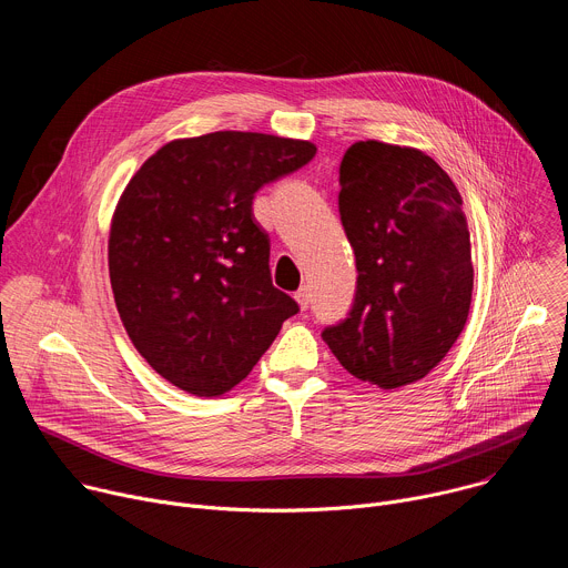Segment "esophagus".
I'll return each instance as SVG.
<instances>
[{
	"instance_id": "esophagus-1",
	"label": "esophagus",
	"mask_w": 568,
	"mask_h": 568,
	"mask_svg": "<svg viewBox=\"0 0 568 568\" xmlns=\"http://www.w3.org/2000/svg\"><path fill=\"white\" fill-rule=\"evenodd\" d=\"M294 298H296V303L301 305V310H307L310 307V287H301L296 294H294Z\"/></svg>"
}]
</instances>
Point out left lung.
Wrapping results in <instances>:
<instances>
[{"label":"left lung","instance_id":"obj_1","mask_svg":"<svg viewBox=\"0 0 568 568\" xmlns=\"http://www.w3.org/2000/svg\"><path fill=\"white\" fill-rule=\"evenodd\" d=\"M339 186L357 292L321 337L357 379L399 388L436 368L465 328L474 267L463 200L429 154L373 139L346 150Z\"/></svg>","mask_w":568,"mask_h":568}]
</instances>
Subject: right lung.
<instances>
[{
	"mask_svg": "<svg viewBox=\"0 0 568 568\" xmlns=\"http://www.w3.org/2000/svg\"><path fill=\"white\" fill-rule=\"evenodd\" d=\"M314 154L310 141L224 130L161 145L128 182L108 240L112 292L134 348L178 388L231 390L298 312L272 283L252 204Z\"/></svg>",
	"mask_w": 568,
	"mask_h": 568,
	"instance_id": "add662e5",
	"label": "right lung"
}]
</instances>
